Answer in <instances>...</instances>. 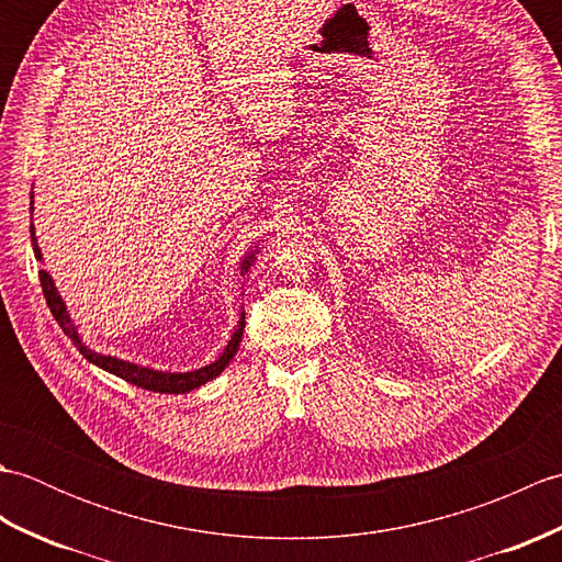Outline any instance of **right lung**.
<instances>
[{
    "mask_svg": "<svg viewBox=\"0 0 562 562\" xmlns=\"http://www.w3.org/2000/svg\"><path fill=\"white\" fill-rule=\"evenodd\" d=\"M31 212H33V195H31ZM31 241H33L35 258L43 260L38 241H35L33 224H31ZM256 250H248V254L244 256V260H241V274H246L250 270V266H254ZM38 278H41V288H43V294H45V302H47V306H50L55 321L59 324V328L65 330V336H69L71 342L77 345L79 352L87 357L91 364H97V367L105 369V372H111L115 376L130 381V384H135L139 389H147V391H154V393H188V391H193V389H200L202 384H207V381H212V379H217L224 372V367L234 360V355L238 350V342H241V336H244L246 316L241 314V318H238V324H236V330H234L232 340L226 342V348L222 350V355L212 364L200 367V369H195V372H159V369L139 367V364L117 360V357L101 355L97 350L87 348V342L81 340L79 330L75 326V321L69 318V312H67V306L63 302V296L57 294V288H55L53 278H50V272L41 270Z\"/></svg>",
    "mask_w": 562,
    "mask_h": 562,
    "instance_id": "obj_1",
    "label": "right lung"
}]
</instances>
